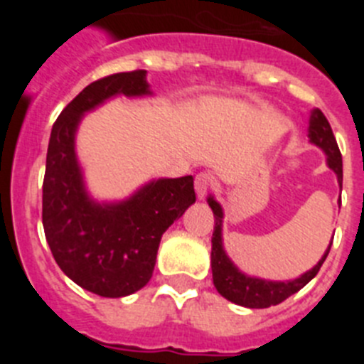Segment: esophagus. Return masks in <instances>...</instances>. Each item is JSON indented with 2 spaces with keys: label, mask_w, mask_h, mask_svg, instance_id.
Here are the masks:
<instances>
[{
  "label": "esophagus",
  "mask_w": 364,
  "mask_h": 364,
  "mask_svg": "<svg viewBox=\"0 0 364 364\" xmlns=\"http://www.w3.org/2000/svg\"><path fill=\"white\" fill-rule=\"evenodd\" d=\"M211 186H213V176L210 173H198L197 178H195V193H197V197L204 198Z\"/></svg>",
  "instance_id": "esophagus-1"
}]
</instances>
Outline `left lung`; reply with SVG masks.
Segmentation results:
<instances>
[{"label": "left lung", "instance_id": "left-lung-1", "mask_svg": "<svg viewBox=\"0 0 364 364\" xmlns=\"http://www.w3.org/2000/svg\"><path fill=\"white\" fill-rule=\"evenodd\" d=\"M308 138L314 146L323 149L326 154V164L337 175L339 188H343V159L341 151L337 147L336 136L332 133V127L328 124L321 109H314L310 114V127H308ZM211 211L215 215L213 237H211V272H213V284L218 294L228 301L246 308H269L279 302L286 301L290 295L297 294L301 288L308 284L311 279L317 275L323 262L326 260L332 242L328 244L326 252L319 259V262L301 277L291 279V281H268V279L252 277L240 272L235 266L233 260L228 257L224 250V240H222V220H224V210L222 205L215 200V197H208ZM333 239V237H332Z\"/></svg>", "mask_w": 364, "mask_h": 364}]
</instances>
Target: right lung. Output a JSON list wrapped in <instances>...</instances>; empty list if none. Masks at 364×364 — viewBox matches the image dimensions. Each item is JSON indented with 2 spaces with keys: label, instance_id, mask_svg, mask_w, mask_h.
Listing matches in <instances>:
<instances>
[{
  "label": "right lung",
  "instance_id": "right-lung-1",
  "mask_svg": "<svg viewBox=\"0 0 364 364\" xmlns=\"http://www.w3.org/2000/svg\"><path fill=\"white\" fill-rule=\"evenodd\" d=\"M146 74L131 70L96 80L63 109L50 131L45 239L67 277L100 297H125L144 288L153 277L162 235L197 200L191 175L151 180L124 200L98 202L87 191L76 156L80 122L114 96L153 95Z\"/></svg>",
  "mask_w": 364,
  "mask_h": 364
}]
</instances>
